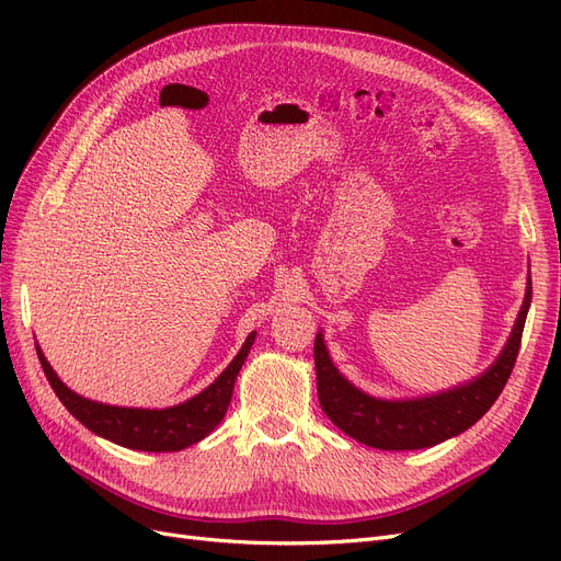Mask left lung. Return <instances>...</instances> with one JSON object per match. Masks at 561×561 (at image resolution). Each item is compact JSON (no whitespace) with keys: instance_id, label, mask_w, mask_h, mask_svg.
Here are the masks:
<instances>
[{"instance_id":"obj_1","label":"left lung","mask_w":561,"mask_h":561,"mask_svg":"<svg viewBox=\"0 0 561 561\" xmlns=\"http://www.w3.org/2000/svg\"><path fill=\"white\" fill-rule=\"evenodd\" d=\"M529 307L531 276L526 278L522 309L499 358L480 377L423 398L386 400L365 393L336 369L325 339H322V332H318L313 360L322 412L336 428H342L353 439L386 451L435 447L449 437L461 435L489 412V407L501 396L505 381L511 379Z\"/></svg>"}]
</instances>
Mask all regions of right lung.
Wrapping results in <instances>:
<instances>
[{"mask_svg": "<svg viewBox=\"0 0 561 561\" xmlns=\"http://www.w3.org/2000/svg\"><path fill=\"white\" fill-rule=\"evenodd\" d=\"M257 332H250L241 351L229 367L219 375L208 388H203L194 398L184 400L173 407H163V410H145V407H116L105 404L98 400H89L72 388H67L60 377L48 365L46 355L37 344L39 363L44 367V375L54 388L58 400L67 407L77 421H81L91 433L110 439L114 445H122L126 449L138 451H180L184 447H192L208 437L219 421L225 419L227 407L231 402L236 377L248 358V353L254 344Z\"/></svg>", "mask_w": 561, "mask_h": 561, "instance_id": "add662e5", "label": "right lung"}]
</instances>
